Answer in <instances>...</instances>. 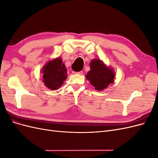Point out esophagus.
<instances>
[{"instance_id": "34e87169", "label": "esophagus", "mask_w": 158, "mask_h": 158, "mask_svg": "<svg viewBox=\"0 0 158 158\" xmlns=\"http://www.w3.org/2000/svg\"><path fill=\"white\" fill-rule=\"evenodd\" d=\"M73 74H83V72L82 71H80V72H73Z\"/></svg>"}]
</instances>
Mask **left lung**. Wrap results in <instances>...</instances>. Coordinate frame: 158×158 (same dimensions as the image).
<instances>
[{
  "instance_id": "obj_1",
  "label": "left lung",
  "mask_w": 158,
  "mask_h": 158,
  "mask_svg": "<svg viewBox=\"0 0 158 158\" xmlns=\"http://www.w3.org/2000/svg\"><path fill=\"white\" fill-rule=\"evenodd\" d=\"M90 70L85 75L90 84L98 91L106 88L110 84L113 83L114 73L112 69H109L99 59H94L91 61Z\"/></svg>"
}]
</instances>
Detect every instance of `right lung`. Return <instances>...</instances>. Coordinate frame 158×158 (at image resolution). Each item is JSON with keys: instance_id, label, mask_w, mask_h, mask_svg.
Returning a JSON list of instances; mask_svg holds the SVG:
<instances>
[{"instance_id": "obj_1", "label": "right lung", "mask_w": 158, "mask_h": 158, "mask_svg": "<svg viewBox=\"0 0 158 158\" xmlns=\"http://www.w3.org/2000/svg\"><path fill=\"white\" fill-rule=\"evenodd\" d=\"M67 70L60 58L48 62L43 68V78L46 86L51 89H59L66 79Z\"/></svg>"}]
</instances>
